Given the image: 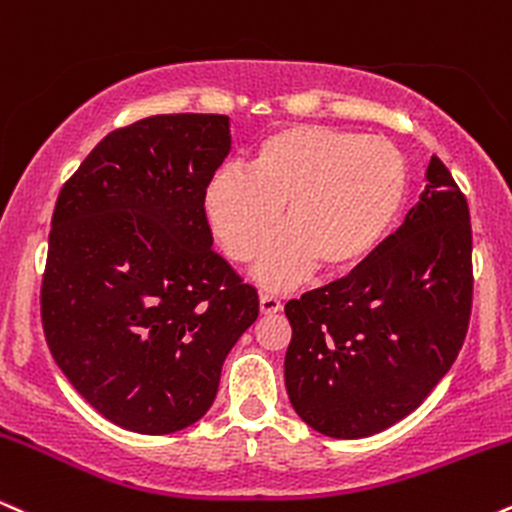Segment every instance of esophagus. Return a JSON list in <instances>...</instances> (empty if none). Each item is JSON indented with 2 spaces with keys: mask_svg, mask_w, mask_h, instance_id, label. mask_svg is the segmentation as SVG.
<instances>
[{
  "mask_svg": "<svg viewBox=\"0 0 512 512\" xmlns=\"http://www.w3.org/2000/svg\"><path fill=\"white\" fill-rule=\"evenodd\" d=\"M258 306H261V314L273 316L282 309V302L278 297H273V294H261V299H258Z\"/></svg>",
  "mask_w": 512,
  "mask_h": 512,
  "instance_id": "1",
  "label": "esophagus"
}]
</instances>
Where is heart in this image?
<instances>
[{
  "label": "heart",
  "instance_id": "1",
  "mask_svg": "<svg viewBox=\"0 0 512 512\" xmlns=\"http://www.w3.org/2000/svg\"><path fill=\"white\" fill-rule=\"evenodd\" d=\"M407 198V162L386 138L297 124L258 143L249 172L210 179L203 210L225 254L251 261L286 208V230L263 247L254 278L285 290L362 268L381 249Z\"/></svg>",
  "mask_w": 512,
  "mask_h": 512
}]
</instances>
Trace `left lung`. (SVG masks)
Here are the masks:
<instances>
[{
  "label": "left lung",
  "mask_w": 512,
  "mask_h": 512,
  "mask_svg": "<svg viewBox=\"0 0 512 512\" xmlns=\"http://www.w3.org/2000/svg\"><path fill=\"white\" fill-rule=\"evenodd\" d=\"M285 386L330 438H364L417 410L448 374L472 314L467 198L441 160L395 234L362 268L285 304Z\"/></svg>",
  "instance_id": "1"
}]
</instances>
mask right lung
<instances>
[{"mask_svg": "<svg viewBox=\"0 0 512 512\" xmlns=\"http://www.w3.org/2000/svg\"><path fill=\"white\" fill-rule=\"evenodd\" d=\"M230 148L225 114H155L102 138L54 206L47 347L86 402L136 434L198 422L258 316L203 210Z\"/></svg>", "mask_w": 512, "mask_h": 512, "instance_id": "add662e5", "label": "right lung"}]
</instances>
